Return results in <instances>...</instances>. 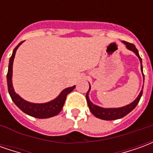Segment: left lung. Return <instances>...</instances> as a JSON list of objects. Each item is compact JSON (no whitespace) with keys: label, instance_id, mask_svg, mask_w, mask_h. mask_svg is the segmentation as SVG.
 Instances as JSON below:
<instances>
[{"label":"left lung","instance_id":"left-lung-1","mask_svg":"<svg viewBox=\"0 0 153 153\" xmlns=\"http://www.w3.org/2000/svg\"><path fill=\"white\" fill-rule=\"evenodd\" d=\"M123 43H125L126 45V47L128 50L134 51L136 56L138 57V59L140 60V64H141V70L143 72V65H142V59L141 57L139 56V54H138V51L137 50V48L135 47L134 44L129 43L127 42H123ZM143 81H144V74H143ZM143 88H142L141 92L138 94V97L130 104H128L127 106H123V107H120V108H102L101 106H97L94 105L93 103L90 102L89 97H88V93L90 91V85H89V89L88 91V93L86 94V99L88 107L91 112L93 113V115L96 116L97 118H99L101 120H117V119H120L122 117H124L126 115H128V113L132 111L134 109L136 106L138 105L139 100L141 98L142 95H143Z\"/></svg>","mask_w":153,"mask_h":153}]
</instances>
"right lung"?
I'll list each match as a JSON object with an SVG mask.
<instances>
[{
    "label": "right lung",
    "instance_id": "obj_1",
    "mask_svg": "<svg viewBox=\"0 0 153 153\" xmlns=\"http://www.w3.org/2000/svg\"><path fill=\"white\" fill-rule=\"evenodd\" d=\"M23 42H24V41L21 42L20 43H19L18 46L14 49L12 56L10 58L8 73H7V85H8V91L9 93H10V96L11 97L12 101L15 102V105L18 106L23 112H25V114L28 115H31L33 117L46 119L58 115L63 108L67 95L74 89L75 86L70 87V88H67L65 89H64L56 98H55L49 102L40 103V104L39 103L28 102L19 96L14 90V88L12 85V71H13L12 66H13V62H14V59H15L16 50L18 49V47Z\"/></svg>",
    "mask_w": 153,
    "mask_h": 153
}]
</instances>
